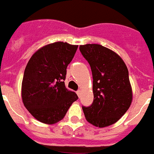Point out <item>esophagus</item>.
<instances>
[{"label": "esophagus", "instance_id": "1", "mask_svg": "<svg viewBox=\"0 0 154 154\" xmlns=\"http://www.w3.org/2000/svg\"><path fill=\"white\" fill-rule=\"evenodd\" d=\"M76 94H77V95H78V96H80V94H81V90H77V91H76Z\"/></svg>", "mask_w": 154, "mask_h": 154}]
</instances>
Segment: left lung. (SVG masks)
Listing matches in <instances>:
<instances>
[{
	"mask_svg": "<svg viewBox=\"0 0 154 154\" xmlns=\"http://www.w3.org/2000/svg\"><path fill=\"white\" fill-rule=\"evenodd\" d=\"M81 54L90 65L93 75L94 101L83 106L86 120L103 128L116 123L132 102L128 70L115 52L103 45L88 44L79 46Z\"/></svg>",
	"mask_w": 154,
	"mask_h": 154,
	"instance_id": "8db88e82",
	"label": "left lung"
}]
</instances>
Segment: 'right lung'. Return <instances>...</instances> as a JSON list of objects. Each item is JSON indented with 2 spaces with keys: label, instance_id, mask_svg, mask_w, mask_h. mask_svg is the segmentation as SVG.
I'll return each instance as SVG.
<instances>
[{
  "label": "right lung",
  "instance_id": "add662e5",
  "mask_svg": "<svg viewBox=\"0 0 154 154\" xmlns=\"http://www.w3.org/2000/svg\"><path fill=\"white\" fill-rule=\"evenodd\" d=\"M78 45L55 42L45 45L31 56L22 80L23 103L41 123L52 124L61 120L73 102L75 92L65 85L66 69Z\"/></svg>",
  "mask_w": 154,
  "mask_h": 154
}]
</instances>
